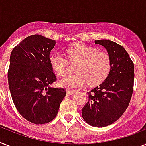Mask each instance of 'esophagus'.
I'll use <instances>...</instances> for the list:
<instances>
[{
	"label": "esophagus",
	"mask_w": 146,
	"mask_h": 146,
	"mask_svg": "<svg viewBox=\"0 0 146 146\" xmlns=\"http://www.w3.org/2000/svg\"><path fill=\"white\" fill-rule=\"evenodd\" d=\"M75 92V90H70V89L66 90V95H67V96H71V95H73V94H74Z\"/></svg>",
	"instance_id": "1"
}]
</instances>
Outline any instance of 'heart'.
<instances>
[{"mask_svg":"<svg viewBox=\"0 0 146 146\" xmlns=\"http://www.w3.org/2000/svg\"><path fill=\"white\" fill-rule=\"evenodd\" d=\"M67 57L54 53L49 57L53 70L60 76L66 74L69 65L77 64L74 75L66 76L60 80V85L67 89L79 88L86 84L96 86L108 76L111 69V58L108 53L100 51L94 47L78 44L67 50Z\"/></svg>","mask_w":146,"mask_h":146,"instance_id":"b5f03b06","label":"heart"}]
</instances>
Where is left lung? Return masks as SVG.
<instances>
[{
    "mask_svg": "<svg viewBox=\"0 0 146 146\" xmlns=\"http://www.w3.org/2000/svg\"><path fill=\"white\" fill-rule=\"evenodd\" d=\"M111 56V69L99 86L87 92L89 101L82 109V118L96 127L112 124L123 114L131 100L134 64L124 48L109 40L95 41Z\"/></svg>",
    "mask_w": 146,
    "mask_h": 146,
    "instance_id": "1",
    "label": "left lung"
}]
</instances>
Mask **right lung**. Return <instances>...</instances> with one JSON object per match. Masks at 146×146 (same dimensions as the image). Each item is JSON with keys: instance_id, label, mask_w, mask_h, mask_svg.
<instances>
[{"instance_id": "add662e5", "label": "right lung", "mask_w": 146, "mask_h": 146, "mask_svg": "<svg viewBox=\"0 0 146 146\" xmlns=\"http://www.w3.org/2000/svg\"><path fill=\"white\" fill-rule=\"evenodd\" d=\"M55 43L42 35H30L10 54L7 76L13 102L22 117L35 124L54 120L66 96L64 88L49 86L57 80L49 62Z\"/></svg>"}]
</instances>
